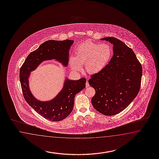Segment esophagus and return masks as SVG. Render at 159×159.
<instances>
[{"instance_id": "esophagus-1", "label": "esophagus", "mask_w": 159, "mask_h": 159, "mask_svg": "<svg viewBox=\"0 0 159 159\" xmlns=\"http://www.w3.org/2000/svg\"><path fill=\"white\" fill-rule=\"evenodd\" d=\"M88 87H89V83H88V81H87V82H86V87L88 88Z\"/></svg>"}]
</instances>
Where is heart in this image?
Instances as JSON below:
<instances>
[{"label":"heart","mask_w":159,"mask_h":159,"mask_svg":"<svg viewBox=\"0 0 159 159\" xmlns=\"http://www.w3.org/2000/svg\"><path fill=\"white\" fill-rule=\"evenodd\" d=\"M112 55V49L107 43L97 44L86 41L78 46L75 57L71 56L69 64L74 71H80L84 64L85 70L90 74L102 71Z\"/></svg>","instance_id":"b5f03b06"}]
</instances>
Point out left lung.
<instances>
[{
    "instance_id": "8db88e82",
    "label": "left lung",
    "mask_w": 159,
    "mask_h": 159,
    "mask_svg": "<svg viewBox=\"0 0 159 159\" xmlns=\"http://www.w3.org/2000/svg\"><path fill=\"white\" fill-rule=\"evenodd\" d=\"M113 44V57L102 71L88 80L95 89L91 100L100 113L112 116L125 109L139 92L142 67L133 50L114 37L101 39Z\"/></svg>"
}]
</instances>
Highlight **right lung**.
Returning <instances> with one entry per match:
<instances>
[{
    "label": "right lung",
    "instance_id": "1",
    "mask_svg": "<svg viewBox=\"0 0 159 159\" xmlns=\"http://www.w3.org/2000/svg\"><path fill=\"white\" fill-rule=\"evenodd\" d=\"M74 42V40L68 39L46 41L28 55L20 70V81L25 101L36 112L51 121L63 120L71 113L74 106L75 97L85 87L86 79L73 80L66 77L63 88L54 98L41 101L32 95L29 86V78L31 72L46 60H55L67 67L69 51Z\"/></svg>",
    "mask_w": 159,
    "mask_h": 159
}]
</instances>
